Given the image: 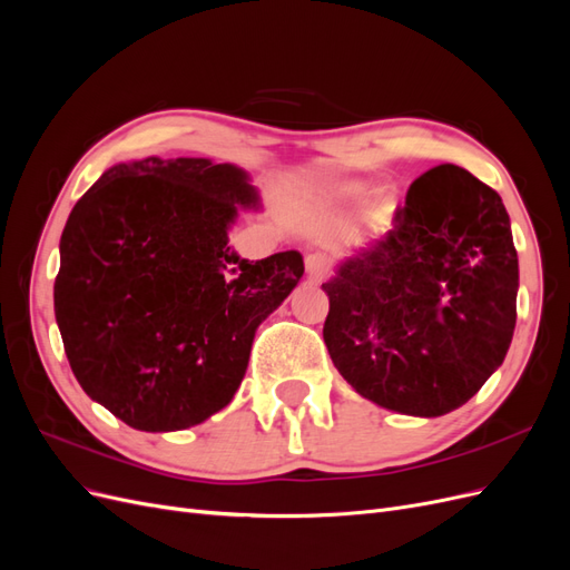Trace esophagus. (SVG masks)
Here are the masks:
<instances>
[{"label": "esophagus", "mask_w": 570, "mask_h": 570, "mask_svg": "<svg viewBox=\"0 0 570 570\" xmlns=\"http://www.w3.org/2000/svg\"><path fill=\"white\" fill-rule=\"evenodd\" d=\"M306 273L316 281L327 278V275L333 273V256L325 252H312L306 256Z\"/></svg>", "instance_id": "34e87169"}]
</instances>
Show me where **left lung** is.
Listing matches in <instances>:
<instances>
[{
	"label": "left lung",
	"instance_id": "1",
	"mask_svg": "<svg viewBox=\"0 0 570 570\" xmlns=\"http://www.w3.org/2000/svg\"><path fill=\"white\" fill-rule=\"evenodd\" d=\"M323 289L325 347L361 396L409 416L459 409L502 366L515 327L502 197L454 164L425 170L394 228Z\"/></svg>",
	"mask_w": 570,
	"mask_h": 570
}]
</instances>
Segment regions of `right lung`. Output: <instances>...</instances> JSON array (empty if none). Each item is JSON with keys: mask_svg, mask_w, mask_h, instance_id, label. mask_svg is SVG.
<instances>
[{"mask_svg": "<svg viewBox=\"0 0 570 570\" xmlns=\"http://www.w3.org/2000/svg\"><path fill=\"white\" fill-rule=\"evenodd\" d=\"M243 170L149 157L109 168L61 235L55 314L80 387L145 433L197 425L243 383L254 331L304 273L299 252L262 262L228 247Z\"/></svg>", "mask_w": 570, "mask_h": 570, "instance_id": "right-lung-1", "label": "right lung"}]
</instances>
